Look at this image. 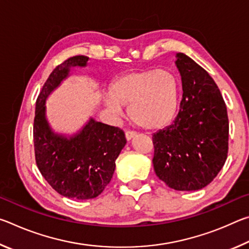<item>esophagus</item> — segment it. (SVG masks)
Segmentation results:
<instances>
[{
  "instance_id": "34e87169",
  "label": "esophagus",
  "mask_w": 249,
  "mask_h": 249,
  "mask_svg": "<svg viewBox=\"0 0 249 249\" xmlns=\"http://www.w3.org/2000/svg\"><path fill=\"white\" fill-rule=\"evenodd\" d=\"M135 136H136V133L132 132V130H126V132H125V137H126V140H127V141H130Z\"/></svg>"
}]
</instances>
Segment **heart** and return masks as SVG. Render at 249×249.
Here are the masks:
<instances>
[{
    "mask_svg": "<svg viewBox=\"0 0 249 249\" xmlns=\"http://www.w3.org/2000/svg\"><path fill=\"white\" fill-rule=\"evenodd\" d=\"M180 100V83L168 70L142 69L124 73L111 86V98L104 103L121 114L122 105L129 107L134 123L145 129H159L170 124L177 115Z\"/></svg>",
    "mask_w": 249,
    "mask_h": 249,
    "instance_id": "obj_1",
    "label": "heart"
}]
</instances>
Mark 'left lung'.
Wrapping results in <instances>:
<instances>
[{"label": "left lung", "instance_id": "left-lung-1", "mask_svg": "<svg viewBox=\"0 0 249 249\" xmlns=\"http://www.w3.org/2000/svg\"><path fill=\"white\" fill-rule=\"evenodd\" d=\"M176 65L182 81V100L170 126L153 135L154 169L168 187L200 190L213 181L229 153L226 104L211 75L184 53Z\"/></svg>", "mask_w": 249, "mask_h": 249}]
</instances>
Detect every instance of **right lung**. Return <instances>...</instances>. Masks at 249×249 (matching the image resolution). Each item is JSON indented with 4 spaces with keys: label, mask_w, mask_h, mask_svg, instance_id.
<instances>
[{
    "label": "right lung",
    "mask_w": 249,
    "mask_h": 249,
    "mask_svg": "<svg viewBox=\"0 0 249 249\" xmlns=\"http://www.w3.org/2000/svg\"><path fill=\"white\" fill-rule=\"evenodd\" d=\"M89 58L73 56L65 60L46 80L36 101L34 147L37 167L59 195L70 199H93L103 192L115 170V160L126 144L123 130L91 119L70 138L54 134L46 120V99L71 67H86Z\"/></svg>",
    "instance_id": "right-lung-1"
}]
</instances>
